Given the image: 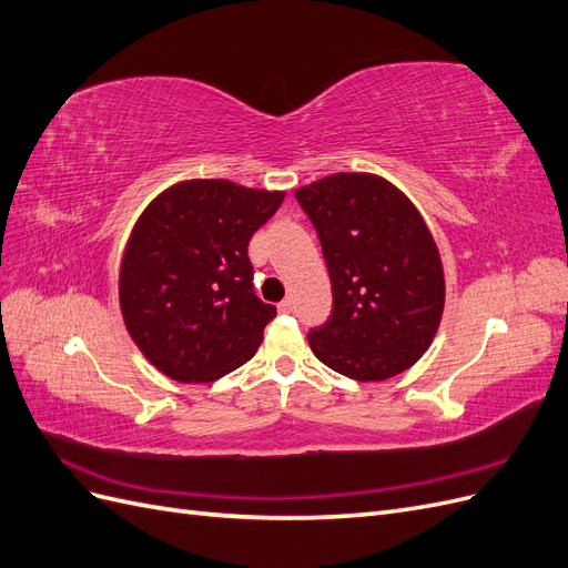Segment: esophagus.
<instances>
[{"label":"esophagus","mask_w":568,"mask_h":568,"mask_svg":"<svg viewBox=\"0 0 568 568\" xmlns=\"http://www.w3.org/2000/svg\"><path fill=\"white\" fill-rule=\"evenodd\" d=\"M277 311H280L282 315L294 313V298H284L282 303H277Z\"/></svg>","instance_id":"34e87169"}]
</instances>
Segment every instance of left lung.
I'll return each mask as SVG.
<instances>
[{
    "label": "left lung",
    "instance_id": "obj_1",
    "mask_svg": "<svg viewBox=\"0 0 568 568\" xmlns=\"http://www.w3.org/2000/svg\"><path fill=\"white\" fill-rule=\"evenodd\" d=\"M317 230L334 307L307 343L320 363L355 382H384L432 346L445 305L440 253L398 186L336 173L296 189Z\"/></svg>",
    "mask_w": 568,
    "mask_h": 568
}]
</instances>
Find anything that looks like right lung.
Returning a JSON list of instances; mask_svg holds the SVG:
<instances>
[{
  "label": "right lung",
  "instance_id": "obj_1",
  "mask_svg": "<svg viewBox=\"0 0 568 568\" xmlns=\"http://www.w3.org/2000/svg\"><path fill=\"white\" fill-rule=\"evenodd\" d=\"M282 201L284 192L230 180H186L136 220L120 311L136 348L170 379L215 382L255 355L277 311L255 296L248 242Z\"/></svg>",
  "mask_w": 568,
  "mask_h": 568
}]
</instances>
